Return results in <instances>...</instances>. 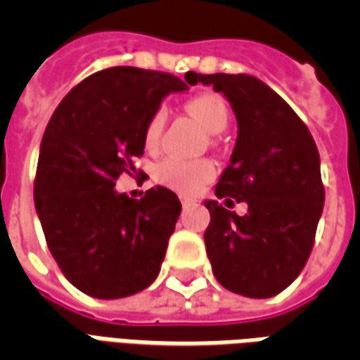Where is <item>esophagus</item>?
Returning <instances> with one entry per match:
<instances>
[{"label":"esophagus","instance_id":"34e87169","mask_svg":"<svg viewBox=\"0 0 360 360\" xmlns=\"http://www.w3.org/2000/svg\"><path fill=\"white\" fill-rule=\"evenodd\" d=\"M181 204H183V208H191L193 206V200H188V198H181Z\"/></svg>","mask_w":360,"mask_h":360}]
</instances>
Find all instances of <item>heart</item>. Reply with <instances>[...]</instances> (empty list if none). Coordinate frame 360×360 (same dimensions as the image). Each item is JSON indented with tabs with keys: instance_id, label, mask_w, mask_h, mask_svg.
Here are the masks:
<instances>
[{
	"instance_id": "1",
	"label": "heart",
	"mask_w": 360,
	"mask_h": 360,
	"mask_svg": "<svg viewBox=\"0 0 360 360\" xmlns=\"http://www.w3.org/2000/svg\"><path fill=\"white\" fill-rule=\"evenodd\" d=\"M187 110L195 115L208 133L218 134L229 123V108L226 100L218 94H198L187 102ZM165 127V108H158L150 115L144 127V146L156 150L162 141ZM214 164L206 158L200 160H187V158L167 156L154 165V181L164 187L177 191L181 195H195L214 177Z\"/></svg>"
}]
</instances>
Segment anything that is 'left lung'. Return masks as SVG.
<instances>
[{"instance_id": "8db88e82", "label": "left lung", "mask_w": 360, "mask_h": 360, "mask_svg": "<svg viewBox=\"0 0 360 360\" xmlns=\"http://www.w3.org/2000/svg\"><path fill=\"white\" fill-rule=\"evenodd\" d=\"M193 84H212L226 96L239 134L231 164L208 200L204 243L221 285L268 299L295 281L314 245L324 208L316 142L289 103L250 75L193 73ZM247 202L250 212L229 210Z\"/></svg>"}]
</instances>
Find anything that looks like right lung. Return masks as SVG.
Returning <instances> with one entry per match:
<instances>
[{
    "label": "right lung",
    "mask_w": 360,
    "mask_h": 360,
    "mask_svg": "<svg viewBox=\"0 0 360 360\" xmlns=\"http://www.w3.org/2000/svg\"><path fill=\"white\" fill-rule=\"evenodd\" d=\"M191 77L110 67L79 82L53 111L34 204L51 257L82 293L121 299L158 278L179 198L158 185L134 200L115 193V181L142 156L150 115L169 92L187 90Z\"/></svg>",
    "instance_id": "obj_1"
}]
</instances>
